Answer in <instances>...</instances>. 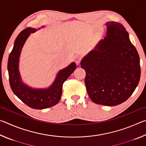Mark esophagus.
Segmentation results:
<instances>
[{"label":"esophagus","mask_w":146,"mask_h":146,"mask_svg":"<svg viewBox=\"0 0 146 146\" xmlns=\"http://www.w3.org/2000/svg\"><path fill=\"white\" fill-rule=\"evenodd\" d=\"M81 60H82V58H81V57H80V56H76V57L75 58V62H76V64H77V65H78V64H80V62H81Z\"/></svg>","instance_id":"1"}]
</instances>
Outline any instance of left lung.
<instances>
[{"label":"left lung","instance_id":"8db88e82","mask_svg":"<svg viewBox=\"0 0 146 146\" xmlns=\"http://www.w3.org/2000/svg\"><path fill=\"white\" fill-rule=\"evenodd\" d=\"M107 36L81 61L86 90L93 102L113 106L125 102L140 81V57L126 29L109 22Z\"/></svg>","mask_w":146,"mask_h":146}]
</instances>
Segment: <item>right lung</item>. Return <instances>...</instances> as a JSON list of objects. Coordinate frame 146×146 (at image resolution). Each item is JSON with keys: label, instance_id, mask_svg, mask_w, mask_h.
Returning <instances> with one entry per match:
<instances>
[{"label": "right lung", "instance_id": "right-lung-1", "mask_svg": "<svg viewBox=\"0 0 146 146\" xmlns=\"http://www.w3.org/2000/svg\"><path fill=\"white\" fill-rule=\"evenodd\" d=\"M36 31L35 28H27L22 31L15 40L14 46L9 54L8 62L9 82L13 92L29 108L36 110L52 107L60 100L62 86L76 69L75 63L59 71L55 82L46 90H34L22 83L19 72V60L22 48L31 33Z\"/></svg>", "mask_w": 146, "mask_h": 146}]
</instances>
